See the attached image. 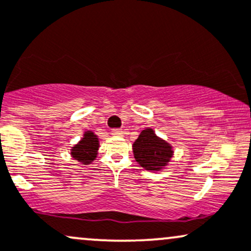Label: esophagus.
<instances>
[{
    "instance_id": "1",
    "label": "esophagus",
    "mask_w": 251,
    "mask_h": 251,
    "mask_svg": "<svg viewBox=\"0 0 251 251\" xmlns=\"http://www.w3.org/2000/svg\"><path fill=\"white\" fill-rule=\"evenodd\" d=\"M111 133H112L114 137H123V136H124V132L121 131V130H119V128H113Z\"/></svg>"
}]
</instances>
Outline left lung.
I'll return each instance as SVG.
<instances>
[{
  "label": "left lung",
  "instance_id": "8db88e82",
  "mask_svg": "<svg viewBox=\"0 0 251 251\" xmlns=\"http://www.w3.org/2000/svg\"><path fill=\"white\" fill-rule=\"evenodd\" d=\"M132 149L139 166L153 173L163 170L174 155L172 145L167 140L159 138L150 127L140 132Z\"/></svg>",
  "mask_w": 251,
  "mask_h": 251
}]
</instances>
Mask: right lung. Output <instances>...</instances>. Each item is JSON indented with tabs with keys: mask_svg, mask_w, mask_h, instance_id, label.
Returning <instances> with one entry per match:
<instances>
[{
	"mask_svg": "<svg viewBox=\"0 0 251 251\" xmlns=\"http://www.w3.org/2000/svg\"><path fill=\"white\" fill-rule=\"evenodd\" d=\"M99 148H100L99 137L94 132L87 131L83 133L81 140L71 148L70 153L75 161L88 166L98 157Z\"/></svg>",
	"mask_w": 251,
	"mask_h": 251,
	"instance_id": "obj_1",
	"label": "right lung"
}]
</instances>
